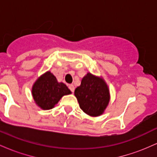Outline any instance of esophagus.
Instances as JSON below:
<instances>
[{"mask_svg": "<svg viewBox=\"0 0 157 157\" xmlns=\"http://www.w3.org/2000/svg\"><path fill=\"white\" fill-rule=\"evenodd\" d=\"M68 88H69V89L71 90V92H74V91H75V86H74V85L72 84L69 85V86H68Z\"/></svg>", "mask_w": 157, "mask_h": 157, "instance_id": "34e87169", "label": "esophagus"}]
</instances>
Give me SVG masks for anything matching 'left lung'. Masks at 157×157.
Instances as JSON below:
<instances>
[{"label": "left lung", "mask_w": 157, "mask_h": 157, "mask_svg": "<svg viewBox=\"0 0 157 157\" xmlns=\"http://www.w3.org/2000/svg\"><path fill=\"white\" fill-rule=\"evenodd\" d=\"M80 109L92 117L102 114L109 102V91L102 79L88 73L75 91Z\"/></svg>", "instance_id": "1"}]
</instances>
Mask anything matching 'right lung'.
Returning <instances> with one entry per match:
<instances>
[{
    "label": "right lung",
    "instance_id": "add662e5",
    "mask_svg": "<svg viewBox=\"0 0 157 157\" xmlns=\"http://www.w3.org/2000/svg\"><path fill=\"white\" fill-rule=\"evenodd\" d=\"M71 93L67 86L57 82L50 71L43 75L32 87L34 100L43 109H52L61 97Z\"/></svg>",
    "mask_w": 157,
    "mask_h": 157
}]
</instances>
